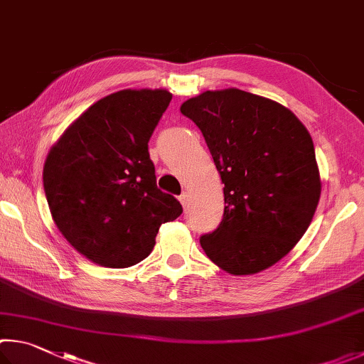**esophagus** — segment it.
I'll return each instance as SVG.
<instances>
[{
  "mask_svg": "<svg viewBox=\"0 0 364 364\" xmlns=\"http://www.w3.org/2000/svg\"><path fill=\"white\" fill-rule=\"evenodd\" d=\"M178 200H181V203H182V206L183 208H187V201H188V193L187 192H182V195L178 196Z\"/></svg>",
  "mask_w": 364,
  "mask_h": 364,
  "instance_id": "esophagus-1",
  "label": "esophagus"
}]
</instances>
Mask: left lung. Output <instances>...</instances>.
Listing matches in <instances>:
<instances>
[{
    "label": "left lung",
    "instance_id": "1",
    "mask_svg": "<svg viewBox=\"0 0 364 364\" xmlns=\"http://www.w3.org/2000/svg\"><path fill=\"white\" fill-rule=\"evenodd\" d=\"M200 127L224 183L218 230L206 256L235 277L282 260L307 232L321 195L314 140L278 102L237 87L205 91L181 105Z\"/></svg>",
    "mask_w": 364,
    "mask_h": 364
}]
</instances>
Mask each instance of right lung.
<instances>
[{
  "label": "right lung",
  "mask_w": 364,
  "mask_h": 364,
  "mask_svg": "<svg viewBox=\"0 0 364 364\" xmlns=\"http://www.w3.org/2000/svg\"><path fill=\"white\" fill-rule=\"evenodd\" d=\"M172 94L123 89L82 112L50 146L43 183L62 237L91 262L126 269L155 246L159 227L182 214L156 187L149 140Z\"/></svg>",
  "instance_id": "obj_1"
}]
</instances>
